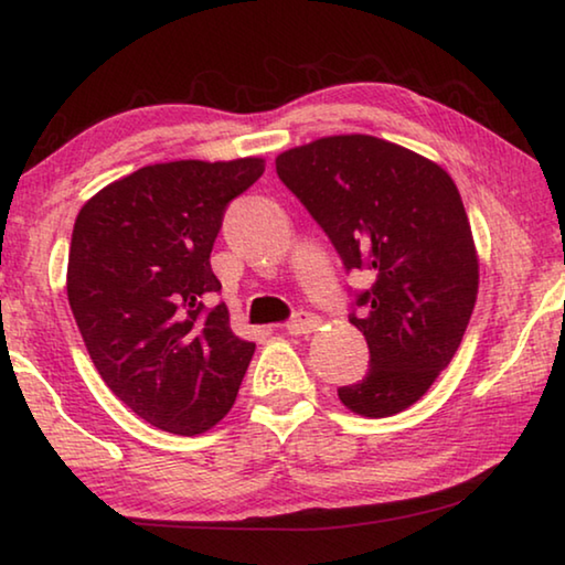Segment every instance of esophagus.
I'll return each mask as SVG.
<instances>
[{"label": "esophagus", "mask_w": 565, "mask_h": 565, "mask_svg": "<svg viewBox=\"0 0 565 565\" xmlns=\"http://www.w3.org/2000/svg\"><path fill=\"white\" fill-rule=\"evenodd\" d=\"M319 317L309 315V311H294V317L286 321V331L289 334H309V331H317Z\"/></svg>", "instance_id": "34e87169"}]
</instances>
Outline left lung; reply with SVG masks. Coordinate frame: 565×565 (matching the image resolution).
Masks as SVG:
<instances>
[{
	"mask_svg": "<svg viewBox=\"0 0 565 565\" xmlns=\"http://www.w3.org/2000/svg\"><path fill=\"white\" fill-rule=\"evenodd\" d=\"M276 173L347 274L372 281L354 291L349 315L370 347V372L339 387V399L364 417L397 415L450 364L476 307L478 256L458 185L433 160L372 136L291 148Z\"/></svg>",
	"mask_w": 565,
	"mask_h": 565,
	"instance_id": "obj_1",
	"label": "left lung"
}]
</instances>
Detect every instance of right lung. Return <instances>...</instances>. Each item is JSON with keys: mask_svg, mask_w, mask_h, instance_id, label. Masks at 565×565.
Here are the masks:
<instances>
[{"mask_svg": "<svg viewBox=\"0 0 565 565\" xmlns=\"http://www.w3.org/2000/svg\"><path fill=\"white\" fill-rule=\"evenodd\" d=\"M262 158L175 160L105 185L77 213L67 299L89 360L138 417L199 435L234 405L254 356L238 339L211 250Z\"/></svg>", "mask_w": 565, "mask_h": 565, "instance_id": "obj_1", "label": "right lung"}]
</instances>
